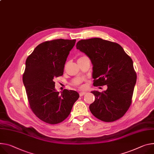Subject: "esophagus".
Instances as JSON below:
<instances>
[{
    "label": "esophagus",
    "mask_w": 154,
    "mask_h": 154,
    "mask_svg": "<svg viewBox=\"0 0 154 154\" xmlns=\"http://www.w3.org/2000/svg\"><path fill=\"white\" fill-rule=\"evenodd\" d=\"M86 94V92H83V91H82V92H80L79 93V95H80V96H83V95H85Z\"/></svg>",
    "instance_id": "1"
}]
</instances>
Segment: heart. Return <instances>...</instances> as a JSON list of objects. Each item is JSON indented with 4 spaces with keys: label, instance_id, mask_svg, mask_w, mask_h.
Returning <instances> with one entry per match:
<instances>
[{
    "label": "heart",
    "instance_id": "obj_1",
    "mask_svg": "<svg viewBox=\"0 0 154 154\" xmlns=\"http://www.w3.org/2000/svg\"><path fill=\"white\" fill-rule=\"evenodd\" d=\"M82 57H81L80 58H82ZM80 58H79V59H80ZM79 83H76V84H75V85H79ZM79 88H83V86H82V85H79Z\"/></svg>",
    "mask_w": 154,
    "mask_h": 154
}]
</instances>
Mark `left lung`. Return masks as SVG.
Wrapping results in <instances>:
<instances>
[{"mask_svg":"<svg viewBox=\"0 0 154 154\" xmlns=\"http://www.w3.org/2000/svg\"><path fill=\"white\" fill-rule=\"evenodd\" d=\"M76 47L91 61L93 85L107 86L106 91H91L95 101L91 112L106 122L120 119L131 106L136 82L132 59L119 44L101 38L81 40Z\"/></svg>","mask_w":154,"mask_h":154,"instance_id":"8db88e82","label":"left lung"}]
</instances>
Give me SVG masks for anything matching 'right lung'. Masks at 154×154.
Wrapping results in <instances>:
<instances>
[{
	"label": "right lung",
	"mask_w": 154,
	"mask_h": 154,
	"mask_svg": "<svg viewBox=\"0 0 154 154\" xmlns=\"http://www.w3.org/2000/svg\"><path fill=\"white\" fill-rule=\"evenodd\" d=\"M75 39H55L37 45L27 58L23 75L29 104L40 120L49 124L64 121L79 99V93L55 90L54 79L63 75L64 67Z\"/></svg>",
	"instance_id": "add662e5"
}]
</instances>
